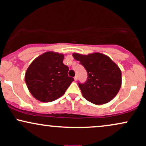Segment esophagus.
I'll list each match as a JSON object with an SVG mask.
<instances>
[{"instance_id": "obj_1", "label": "esophagus", "mask_w": 146, "mask_h": 146, "mask_svg": "<svg viewBox=\"0 0 146 146\" xmlns=\"http://www.w3.org/2000/svg\"><path fill=\"white\" fill-rule=\"evenodd\" d=\"M74 80H75V81H76V80H78V77L75 76V77H74Z\"/></svg>"}]
</instances>
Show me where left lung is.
Returning a JSON list of instances; mask_svg holds the SVG:
<instances>
[{
    "label": "left lung",
    "instance_id": "1",
    "mask_svg": "<svg viewBox=\"0 0 146 146\" xmlns=\"http://www.w3.org/2000/svg\"><path fill=\"white\" fill-rule=\"evenodd\" d=\"M88 73L86 82L79 83L83 97L96 105L104 104L116 96L121 86V71L108 56L101 53H73Z\"/></svg>",
    "mask_w": 146,
    "mask_h": 146
}]
</instances>
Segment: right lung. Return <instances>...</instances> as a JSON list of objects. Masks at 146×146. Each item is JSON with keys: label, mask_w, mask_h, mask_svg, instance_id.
I'll use <instances>...</instances> for the list:
<instances>
[{"label": "right lung", "mask_w": 146, "mask_h": 146, "mask_svg": "<svg viewBox=\"0 0 146 146\" xmlns=\"http://www.w3.org/2000/svg\"><path fill=\"white\" fill-rule=\"evenodd\" d=\"M62 53L47 51L36 58L27 70L25 80L34 98L50 102L64 94L74 79L68 77Z\"/></svg>", "instance_id": "add662e5"}]
</instances>
